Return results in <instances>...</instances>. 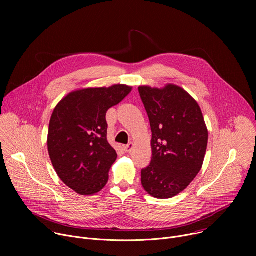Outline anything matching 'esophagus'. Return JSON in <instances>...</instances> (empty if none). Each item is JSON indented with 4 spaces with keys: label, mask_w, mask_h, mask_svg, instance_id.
Returning <instances> with one entry per match:
<instances>
[{
    "label": "esophagus",
    "mask_w": 256,
    "mask_h": 256,
    "mask_svg": "<svg viewBox=\"0 0 256 256\" xmlns=\"http://www.w3.org/2000/svg\"><path fill=\"white\" fill-rule=\"evenodd\" d=\"M132 149H134V144H126V147H124V151L126 152V153H130L132 151Z\"/></svg>",
    "instance_id": "34e87169"
}]
</instances>
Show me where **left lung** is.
I'll return each instance as SVG.
<instances>
[{"mask_svg":"<svg viewBox=\"0 0 256 256\" xmlns=\"http://www.w3.org/2000/svg\"><path fill=\"white\" fill-rule=\"evenodd\" d=\"M152 130V161L140 172L144 190L156 198L184 192L200 171L208 132L198 103L174 84L140 86Z\"/></svg>","mask_w":256,"mask_h":256,"instance_id":"obj_1","label":"left lung"}]
</instances>
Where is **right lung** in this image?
Masks as SVG:
<instances>
[{"label": "right lung", "mask_w": 256, "mask_h": 256, "mask_svg": "<svg viewBox=\"0 0 256 256\" xmlns=\"http://www.w3.org/2000/svg\"><path fill=\"white\" fill-rule=\"evenodd\" d=\"M132 87L82 88L66 95L54 107L48 134L52 166L64 184L81 196L99 192L118 158L107 140L106 112Z\"/></svg>", "instance_id": "add662e5"}]
</instances>
